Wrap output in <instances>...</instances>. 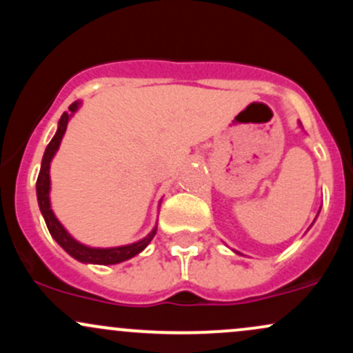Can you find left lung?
<instances>
[{
  "label": "left lung",
  "mask_w": 353,
  "mask_h": 353,
  "mask_svg": "<svg viewBox=\"0 0 353 353\" xmlns=\"http://www.w3.org/2000/svg\"><path fill=\"white\" fill-rule=\"evenodd\" d=\"M299 124H301V123H299ZM301 128H302V124H301ZM319 212H320V210H319ZM317 216H319V214H317ZM234 252H236V254H241V252H237V250H234Z\"/></svg>",
  "instance_id": "8db88e82"
}]
</instances>
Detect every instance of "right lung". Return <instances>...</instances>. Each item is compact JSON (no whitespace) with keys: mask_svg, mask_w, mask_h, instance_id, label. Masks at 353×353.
I'll return each mask as SVG.
<instances>
[{"mask_svg":"<svg viewBox=\"0 0 353 353\" xmlns=\"http://www.w3.org/2000/svg\"><path fill=\"white\" fill-rule=\"evenodd\" d=\"M81 108V101H74V103L70 106V112H64L61 116L59 123H58V129H56V134L52 136L51 143L48 144L46 151H44L43 161H41V169H39V176L38 181H36V196H38V204H39V210H41L44 222H46L48 230L52 236L58 244L66 250L71 257H74L76 261L83 262V264H98V265H112V264H119V262L129 261L134 255L139 252H143L145 247L149 245V242L152 241V237L156 236L157 230V224L154 225L151 232L148 236L141 239V241L132 242V244H125V245H119V247H89L86 244H81L79 241H76L74 237L68 232L66 228L58 221V217L54 216L51 209V199H50V192H51V176H50V168H51V161L52 157L56 156L58 152L61 141H63L64 132H66L68 123L74 112Z\"/></svg>","mask_w":353,"mask_h":353,"instance_id":"obj_1","label":"right lung"}]
</instances>
